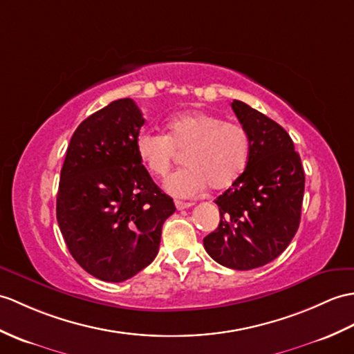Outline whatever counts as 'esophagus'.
Returning a JSON list of instances; mask_svg holds the SVG:
<instances>
[{"mask_svg":"<svg viewBox=\"0 0 354 354\" xmlns=\"http://www.w3.org/2000/svg\"><path fill=\"white\" fill-rule=\"evenodd\" d=\"M175 207H176V209H185V208H190V207H193V203H192V202L175 201Z\"/></svg>","mask_w":354,"mask_h":354,"instance_id":"esophagus-1","label":"esophagus"}]
</instances>
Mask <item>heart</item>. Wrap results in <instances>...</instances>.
<instances>
[{"instance_id": "b5f03b06", "label": "heart", "mask_w": 354, "mask_h": 354, "mask_svg": "<svg viewBox=\"0 0 354 354\" xmlns=\"http://www.w3.org/2000/svg\"><path fill=\"white\" fill-rule=\"evenodd\" d=\"M142 166L155 178H166L184 153V169L166 183V190L188 197L211 190H226L236 183L250 157V137L244 127L207 111H187L166 123V136L142 133L136 140Z\"/></svg>"}]
</instances>
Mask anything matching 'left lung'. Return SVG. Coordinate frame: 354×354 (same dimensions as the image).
Segmentation results:
<instances>
[{
	"label": "left lung",
	"mask_w": 354,
	"mask_h": 354,
	"mask_svg": "<svg viewBox=\"0 0 354 354\" xmlns=\"http://www.w3.org/2000/svg\"><path fill=\"white\" fill-rule=\"evenodd\" d=\"M231 105L250 137V157L244 174L216 199L220 223L203 245L220 266L252 270L276 259L297 232L305 171L279 123L241 101Z\"/></svg>",
	"instance_id": "1"
}]
</instances>
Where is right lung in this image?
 <instances>
[{"instance_id":"obj_1","label":"right lung","mask_w":354,"mask_h":354,"mask_svg":"<svg viewBox=\"0 0 354 354\" xmlns=\"http://www.w3.org/2000/svg\"><path fill=\"white\" fill-rule=\"evenodd\" d=\"M145 119L129 97L93 113L73 133L60 171L57 221L88 274L123 282L155 259L175 212L136 153Z\"/></svg>"}]
</instances>
